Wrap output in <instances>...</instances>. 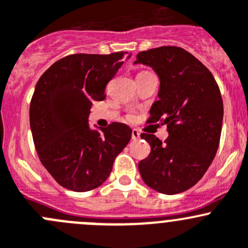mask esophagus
<instances>
[{
    "instance_id": "obj_1",
    "label": "esophagus",
    "mask_w": 248,
    "mask_h": 248,
    "mask_svg": "<svg viewBox=\"0 0 248 248\" xmlns=\"http://www.w3.org/2000/svg\"><path fill=\"white\" fill-rule=\"evenodd\" d=\"M140 136H141V135H140L139 130H136V129L132 130L131 137H132V140H134V141H137V140H140Z\"/></svg>"
}]
</instances>
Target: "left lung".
<instances>
[{"label":"left lung","mask_w":248,"mask_h":248,"mask_svg":"<svg viewBox=\"0 0 248 248\" xmlns=\"http://www.w3.org/2000/svg\"><path fill=\"white\" fill-rule=\"evenodd\" d=\"M134 63L149 65L159 76V100L148 122L161 121L168 131L165 143L141 135L152 150L140 161V174L157 192H184L202 179L217 152L223 121L219 88L210 70L181 47L142 51Z\"/></svg>","instance_id":"obj_1"}]
</instances>
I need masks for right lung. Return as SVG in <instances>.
I'll list each match as a JSON object with an SVG mask.
<instances>
[{
	"instance_id": "add662e5",
	"label": "right lung",
	"mask_w": 248,
	"mask_h": 248,
	"mask_svg": "<svg viewBox=\"0 0 248 248\" xmlns=\"http://www.w3.org/2000/svg\"><path fill=\"white\" fill-rule=\"evenodd\" d=\"M131 55L76 53L53 63L35 85L30 106L33 142L43 166L61 186L76 192L98 187L131 139V129L113 122L93 130L88 116L124 58Z\"/></svg>"
}]
</instances>
